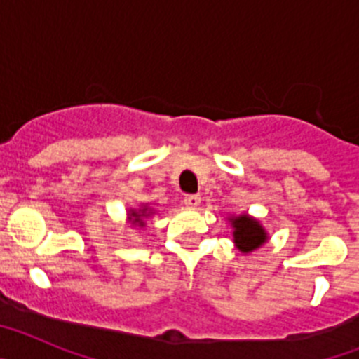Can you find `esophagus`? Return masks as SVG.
<instances>
[{"label":"esophagus","mask_w":359,"mask_h":359,"mask_svg":"<svg viewBox=\"0 0 359 359\" xmlns=\"http://www.w3.org/2000/svg\"><path fill=\"white\" fill-rule=\"evenodd\" d=\"M183 203H185V205L189 208H196L199 205V203H201V198H199L198 194H190V196H185Z\"/></svg>","instance_id":"obj_1"}]
</instances>
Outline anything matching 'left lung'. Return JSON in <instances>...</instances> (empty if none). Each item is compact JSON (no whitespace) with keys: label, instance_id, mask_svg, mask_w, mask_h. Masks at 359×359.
<instances>
[{"label":"left lung","instance_id":"obj_1","mask_svg":"<svg viewBox=\"0 0 359 359\" xmlns=\"http://www.w3.org/2000/svg\"><path fill=\"white\" fill-rule=\"evenodd\" d=\"M228 223L231 224V236H233V244L241 253H252L257 248H261L262 244L268 243V231L262 226L259 219L250 214L230 215Z\"/></svg>","mask_w":359,"mask_h":359}]
</instances>
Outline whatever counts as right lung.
<instances>
[{"label": "right lung", "mask_w": 359, "mask_h": 359, "mask_svg": "<svg viewBox=\"0 0 359 359\" xmlns=\"http://www.w3.org/2000/svg\"><path fill=\"white\" fill-rule=\"evenodd\" d=\"M154 214H156V210L149 207V203H142L140 207L129 208L128 210V224H131V226L144 228L145 219L151 217V215H154Z\"/></svg>", "instance_id": "1"}]
</instances>
